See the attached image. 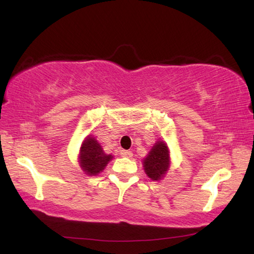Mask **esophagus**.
Listing matches in <instances>:
<instances>
[{
  "label": "esophagus",
  "mask_w": 254,
  "mask_h": 254,
  "mask_svg": "<svg viewBox=\"0 0 254 254\" xmlns=\"http://www.w3.org/2000/svg\"><path fill=\"white\" fill-rule=\"evenodd\" d=\"M121 156L122 157H126V158H131L133 156V153L131 151H128V150H121Z\"/></svg>",
  "instance_id": "esophagus-1"
}]
</instances>
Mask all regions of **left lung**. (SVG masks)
I'll list each match as a JSON object with an SVG mask.
<instances>
[{
  "label": "left lung",
  "instance_id": "8db88e82",
  "mask_svg": "<svg viewBox=\"0 0 254 254\" xmlns=\"http://www.w3.org/2000/svg\"><path fill=\"white\" fill-rule=\"evenodd\" d=\"M145 174L152 180H160L169 168V150L165 142L158 141L143 160Z\"/></svg>",
  "mask_w": 254,
  "mask_h": 254
}]
</instances>
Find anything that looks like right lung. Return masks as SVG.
I'll return each mask as SVG.
<instances>
[{
  "instance_id": "add662e5",
  "label": "right lung",
  "mask_w": 254,
  "mask_h": 254,
  "mask_svg": "<svg viewBox=\"0 0 254 254\" xmlns=\"http://www.w3.org/2000/svg\"><path fill=\"white\" fill-rule=\"evenodd\" d=\"M113 158L111 154L103 152L100 143L92 136L86 137L80 149L79 162L86 174L92 176L103 171L107 163Z\"/></svg>"
}]
</instances>
